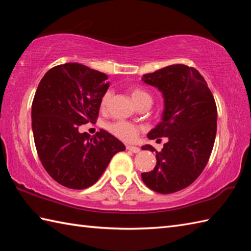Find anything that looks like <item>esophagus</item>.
Wrapping results in <instances>:
<instances>
[{
  "label": "esophagus",
  "mask_w": 251,
  "mask_h": 251,
  "mask_svg": "<svg viewBox=\"0 0 251 251\" xmlns=\"http://www.w3.org/2000/svg\"><path fill=\"white\" fill-rule=\"evenodd\" d=\"M126 149H127V150H128V151L132 152V153H139V152H140V149L137 148V147H134V146H127Z\"/></svg>",
  "instance_id": "34e87169"
}]
</instances>
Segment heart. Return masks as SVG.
Instances as JSON below:
<instances>
[{
	"mask_svg": "<svg viewBox=\"0 0 251 251\" xmlns=\"http://www.w3.org/2000/svg\"><path fill=\"white\" fill-rule=\"evenodd\" d=\"M130 96L131 99L134 100V102L138 105L140 104L143 101L151 100V96L147 93L145 89L141 88H132L130 90ZM111 98L110 93H105L103 95L102 99H101V108H105L108 105L109 101ZM108 130L111 132L112 135L119 138V139L126 141V142H131L137 139L138 135H139V127L131 124L129 122L125 121H117L114 123H111L108 125Z\"/></svg>",
	"mask_w": 251,
	"mask_h": 251,
	"instance_id": "b5f03b06",
	"label": "heart"
}]
</instances>
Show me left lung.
I'll return each mask as SVG.
<instances>
[{
	"label": "left lung",
	"instance_id": "8db88e82",
	"mask_svg": "<svg viewBox=\"0 0 251 251\" xmlns=\"http://www.w3.org/2000/svg\"><path fill=\"white\" fill-rule=\"evenodd\" d=\"M142 81L156 87L164 98L162 121L148 138L167 137L168 142L161 152L150 145L141 148L156 154L155 167L141 178L157 193H175L193 183L209 159L217 132L214 96L201 73L184 65L145 74Z\"/></svg>",
	"mask_w": 251,
	"mask_h": 251
}]
</instances>
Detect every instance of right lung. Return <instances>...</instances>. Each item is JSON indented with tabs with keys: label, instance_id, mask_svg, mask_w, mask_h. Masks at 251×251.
Wrapping results in <instances>:
<instances>
[{
	"label": "right lung",
	"instance_id": "1",
	"mask_svg": "<svg viewBox=\"0 0 251 251\" xmlns=\"http://www.w3.org/2000/svg\"><path fill=\"white\" fill-rule=\"evenodd\" d=\"M108 76L81 63L69 62L47 72L32 102V131L45 170L58 183L82 190L97 182L125 146L101 129L95 136L79 126L98 117Z\"/></svg>",
	"mask_w": 251,
	"mask_h": 251
}]
</instances>
